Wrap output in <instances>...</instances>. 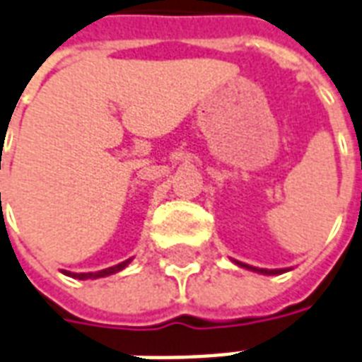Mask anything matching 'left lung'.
Returning a JSON list of instances; mask_svg holds the SVG:
<instances>
[{"label":"left lung","instance_id":"8db88e82","mask_svg":"<svg viewBox=\"0 0 362 362\" xmlns=\"http://www.w3.org/2000/svg\"><path fill=\"white\" fill-rule=\"evenodd\" d=\"M239 266L247 267V269H252V272H260V273H266V275H277V273H283V269H258V267H252V266H247V264H241V262H237Z\"/></svg>","mask_w":362,"mask_h":362}]
</instances>
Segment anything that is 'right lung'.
Returning a JSON list of instances; mask_svg holds the SVG:
<instances>
[{
  "label": "right lung",
  "mask_w": 362,
  "mask_h": 362,
  "mask_svg": "<svg viewBox=\"0 0 362 362\" xmlns=\"http://www.w3.org/2000/svg\"><path fill=\"white\" fill-rule=\"evenodd\" d=\"M129 264V260L121 262V264H117V266H112V267H106V269H102V272H95V273H70L66 272L70 277H74V279H98V277H106V275H112V273H117L121 272L123 267Z\"/></svg>",
  "instance_id": "obj_1"
}]
</instances>
